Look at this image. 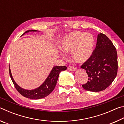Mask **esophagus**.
Masks as SVG:
<instances>
[{"label": "esophagus", "instance_id": "34e87169", "mask_svg": "<svg viewBox=\"0 0 124 124\" xmlns=\"http://www.w3.org/2000/svg\"><path fill=\"white\" fill-rule=\"evenodd\" d=\"M68 69V70H70L72 71V72H73V71H75V70H77L76 68H74V67H72V66H69Z\"/></svg>", "mask_w": 124, "mask_h": 124}]
</instances>
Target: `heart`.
Wrapping results in <instances>:
<instances>
[{
    "mask_svg": "<svg viewBox=\"0 0 124 124\" xmlns=\"http://www.w3.org/2000/svg\"><path fill=\"white\" fill-rule=\"evenodd\" d=\"M94 44L95 40L91 34L75 31L64 38L60 47L64 52H71V57L75 62L82 63L91 55Z\"/></svg>",
    "mask_w": 124,
    "mask_h": 124,
    "instance_id": "obj_1",
    "label": "heart"
}]
</instances>
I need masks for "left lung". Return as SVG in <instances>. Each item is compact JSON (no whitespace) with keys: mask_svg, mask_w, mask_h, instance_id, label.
I'll use <instances>...</instances> for the list:
<instances>
[{"mask_svg":"<svg viewBox=\"0 0 124 124\" xmlns=\"http://www.w3.org/2000/svg\"><path fill=\"white\" fill-rule=\"evenodd\" d=\"M117 67L116 48L106 35L100 33L95 50L81 66L88 75L87 82L82 85L83 87L92 92L107 89L116 77Z\"/></svg>","mask_w":124,"mask_h":124,"instance_id":"obj_1","label":"left lung"}]
</instances>
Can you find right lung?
Wrapping results in <instances>:
<instances>
[{
    "mask_svg": "<svg viewBox=\"0 0 124 124\" xmlns=\"http://www.w3.org/2000/svg\"><path fill=\"white\" fill-rule=\"evenodd\" d=\"M36 30H29L25 32L24 33L28 32H35ZM23 33L22 35H23ZM67 67L66 66H56L52 68L51 73H50L49 77L47 78L46 80L37 89L32 90H24L20 87L15 82L13 78L12 77L11 70L9 68V74L11 80L13 83L15 87L17 90L21 95L25 97L32 100H38L46 97L54 90L57 83V80L59 76L60 73L63 70H66Z\"/></svg>",
    "mask_w": 124,
    "mask_h": 124,
    "instance_id": "obj_1",
    "label": "right lung"
}]
</instances>
